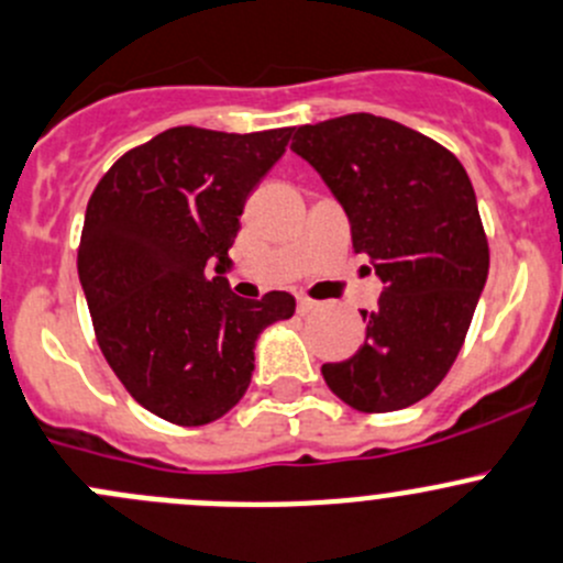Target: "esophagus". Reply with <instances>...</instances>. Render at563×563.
Wrapping results in <instances>:
<instances>
[{
    "label": "esophagus",
    "instance_id": "obj_1",
    "mask_svg": "<svg viewBox=\"0 0 563 563\" xmlns=\"http://www.w3.org/2000/svg\"><path fill=\"white\" fill-rule=\"evenodd\" d=\"M320 309V303L311 298H306V295H298V314H311V311Z\"/></svg>",
    "mask_w": 563,
    "mask_h": 563
}]
</instances>
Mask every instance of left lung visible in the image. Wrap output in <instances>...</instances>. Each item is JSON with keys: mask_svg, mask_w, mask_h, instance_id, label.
I'll use <instances>...</instances> for the list:
<instances>
[{"mask_svg": "<svg viewBox=\"0 0 563 563\" xmlns=\"http://www.w3.org/2000/svg\"><path fill=\"white\" fill-rule=\"evenodd\" d=\"M309 161L350 219L355 254L383 287L361 311L358 353L322 364L328 388L361 413H391L435 391L457 358L489 271L476 194L457 155L375 114L295 128Z\"/></svg>", "mask_w": 563, "mask_h": 563, "instance_id": "left-lung-1", "label": "left lung"}]
</instances>
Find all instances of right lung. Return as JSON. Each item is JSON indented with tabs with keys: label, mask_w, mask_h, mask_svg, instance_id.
Listing matches in <instances>:
<instances>
[{
	"label": "right lung",
	"mask_w": 563,
	"mask_h": 563,
	"mask_svg": "<svg viewBox=\"0 0 563 563\" xmlns=\"http://www.w3.org/2000/svg\"><path fill=\"white\" fill-rule=\"evenodd\" d=\"M289 136L169 128L117 158L87 202L79 279L95 339L125 391L172 424L202 427L235 408L257 336L292 317L289 292L246 300L224 279L246 197Z\"/></svg>",
	"instance_id": "obj_1"
}]
</instances>
